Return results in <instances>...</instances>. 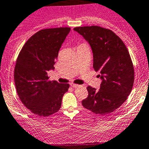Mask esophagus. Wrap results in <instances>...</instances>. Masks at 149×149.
Here are the masks:
<instances>
[{"instance_id":"34e87169","label":"esophagus","mask_w":149,"mask_h":149,"mask_svg":"<svg viewBox=\"0 0 149 149\" xmlns=\"http://www.w3.org/2000/svg\"><path fill=\"white\" fill-rule=\"evenodd\" d=\"M70 86L73 88H77V87H79V86H79V85L74 84V83H70Z\"/></svg>"}]
</instances>
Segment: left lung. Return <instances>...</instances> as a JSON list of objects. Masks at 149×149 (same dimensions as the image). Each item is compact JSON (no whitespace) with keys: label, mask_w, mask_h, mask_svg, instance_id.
Instances as JSON below:
<instances>
[{"label":"left lung","mask_w":149,"mask_h":149,"mask_svg":"<svg viewBox=\"0 0 149 149\" xmlns=\"http://www.w3.org/2000/svg\"><path fill=\"white\" fill-rule=\"evenodd\" d=\"M91 47L93 69L102 79L98 91L88 86V97L82 101L85 108L96 114L107 115L118 108L130 94L134 73L130 55L123 41L111 30L102 27H76Z\"/></svg>","instance_id":"1"}]
</instances>
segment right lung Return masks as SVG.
Here are the masks:
<instances>
[{"instance_id": "right-lung-1", "label": "right lung", "mask_w": 149, "mask_h": 149, "mask_svg": "<svg viewBox=\"0 0 149 149\" xmlns=\"http://www.w3.org/2000/svg\"><path fill=\"white\" fill-rule=\"evenodd\" d=\"M70 28L43 29L25 42L15 67V83L22 104L34 114L49 116L58 111L68 83L49 80L58 52Z\"/></svg>"}]
</instances>
